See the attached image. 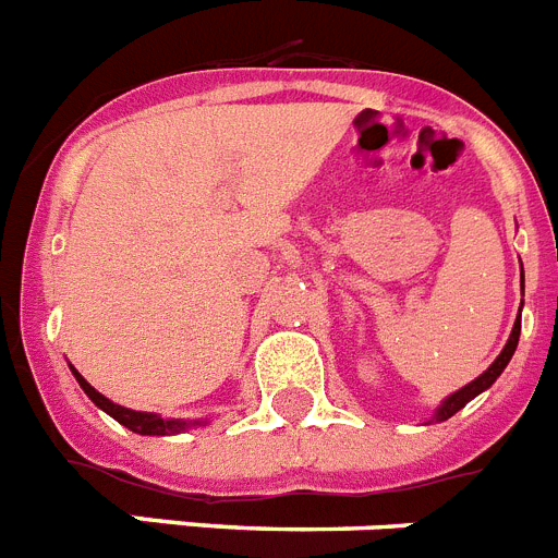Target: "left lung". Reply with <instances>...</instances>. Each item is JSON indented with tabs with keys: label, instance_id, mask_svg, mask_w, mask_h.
Returning a JSON list of instances; mask_svg holds the SVG:
<instances>
[{
	"label": "left lung",
	"instance_id": "left-lung-1",
	"mask_svg": "<svg viewBox=\"0 0 558 558\" xmlns=\"http://www.w3.org/2000/svg\"><path fill=\"white\" fill-rule=\"evenodd\" d=\"M520 328H522V323H520V317H517V323H513V328H511V337H508V342H506V348H502V351H500V356H497V360H494L492 365H488V371H483L481 376H477V379L469 381L466 387H460L458 393H452V396H449V399L440 401V407H438V410H435L433 421L452 418V415L458 413V410H463V407H466L469 401L474 399V396H481L483 390H488V387H492L494 381H497V376H500V373L506 371V365H508V362H511L513 351H517V342H520Z\"/></svg>",
	"mask_w": 558,
	"mask_h": 558
}]
</instances>
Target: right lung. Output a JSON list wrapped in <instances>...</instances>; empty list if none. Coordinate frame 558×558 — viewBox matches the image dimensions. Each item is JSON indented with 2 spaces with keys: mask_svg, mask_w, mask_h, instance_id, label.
Segmentation results:
<instances>
[{
  "mask_svg": "<svg viewBox=\"0 0 558 558\" xmlns=\"http://www.w3.org/2000/svg\"><path fill=\"white\" fill-rule=\"evenodd\" d=\"M72 376L77 379V385L84 387V393L89 396L95 404L104 410V413H109L111 418L118 421V424L129 426L132 433L137 435H177V433H185V429H191V426H205L207 421H182V418H162V415L157 413H137V410H129V407H120L114 404V401L106 399L104 393H98L95 387L89 385V381L81 376V373L72 367Z\"/></svg>",
  "mask_w": 558,
  "mask_h": 558,
  "instance_id": "obj_1",
  "label": "right lung"
}]
</instances>
